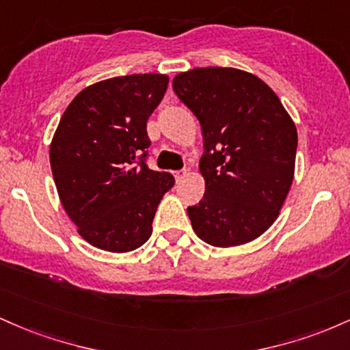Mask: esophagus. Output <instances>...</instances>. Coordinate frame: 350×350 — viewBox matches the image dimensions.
<instances>
[{
  "mask_svg": "<svg viewBox=\"0 0 350 350\" xmlns=\"http://www.w3.org/2000/svg\"><path fill=\"white\" fill-rule=\"evenodd\" d=\"M185 174H187V170H176V172H174V175H175L176 182H178L180 178H183V176H185Z\"/></svg>",
  "mask_w": 350,
  "mask_h": 350,
  "instance_id": "1",
  "label": "esophagus"
}]
</instances>
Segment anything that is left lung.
Masks as SVG:
<instances>
[{"mask_svg":"<svg viewBox=\"0 0 350 350\" xmlns=\"http://www.w3.org/2000/svg\"><path fill=\"white\" fill-rule=\"evenodd\" d=\"M172 88L203 135L205 195L187 208L195 233L218 248L253 241L291 188L296 125L273 89L245 70L196 68L175 76Z\"/></svg>","mask_w":350,"mask_h":350,"instance_id":"left-lung-1","label":"left lung"}]
</instances>
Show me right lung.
<instances>
[{"label": "right lung", "instance_id": "obj_1", "mask_svg": "<svg viewBox=\"0 0 350 350\" xmlns=\"http://www.w3.org/2000/svg\"><path fill=\"white\" fill-rule=\"evenodd\" d=\"M168 77L132 74L89 85L62 113L49 160L59 198L96 248L127 253L152 234L157 206L174 187L147 165V120Z\"/></svg>", "mask_w": 350, "mask_h": 350}]
</instances>
